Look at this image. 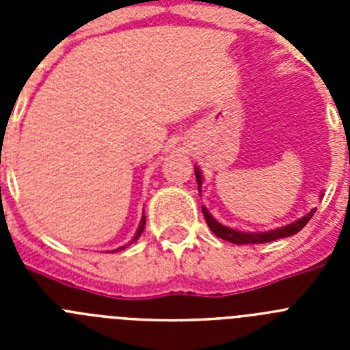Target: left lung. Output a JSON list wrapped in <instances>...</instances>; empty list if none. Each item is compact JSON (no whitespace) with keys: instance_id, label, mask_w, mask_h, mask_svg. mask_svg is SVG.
<instances>
[{"instance_id":"left-lung-1","label":"left lung","mask_w":350,"mask_h":350,"mask_svg":"<svg viewBox=\"0 0 350 350\" xmlns=\"http://www.w3.org/2000/svg\"><path fill=\"white\" fill-rule=\"evenodd\" d=\"M194 173H196V180H198V189L202 191V172L200 168H194ZM203 210V215H205V221L208 224V228L212 230V233L215 237L222 238V240H228L231 243H237V245H243V243H267L271 242V240H279V238H286L291 237V234H296L298 231H301L305 228L308 221L312 219V215L315 213V208L310 210L307 215H303L301 219L298 221L291 222V224L282 226V228H277V230H271V231H265V233H245V231H238V230H231L228 226L221 224L217 222L215 219L212 217V213L202 206Z\"/></svg>"}]
</instances>
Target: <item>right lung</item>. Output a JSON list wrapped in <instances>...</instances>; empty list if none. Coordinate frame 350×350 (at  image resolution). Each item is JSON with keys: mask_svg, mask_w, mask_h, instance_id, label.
I'll return each instance as SVG.
<instances>
[{"mask_svg": "<svg viewBox=\"0 0 350 350\" xmlns=\"http://www.w3.org/2000/svg\"><path fill=\"white\" fill-rule=\"evenodd\" d=\"M144 228H145V215H144V217H142V221H140V226H138V231H137V234H135V238H133V240H131V242L128 243V245H131L133 242H137V240H138V237H140V234H142V231H144ZM128 245H124V247H119V249H117V250H122V249H126V247H128Z\"/></svg>", "mask_w": 350, "mask_h": 350, "instance_id": "add662e5", "label": "right lung"}]
</instances>
